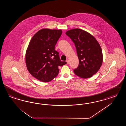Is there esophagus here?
<instances>
[{
	"mask_svg": "<svg viewBox=\"0 0 126 126\" xmlns=\"http://www.w3.org/2000/svg\"><path fill=\"white\" fill-rule=\"evenodd\" d=\"M66 62H67V64H69V61L68 60H67L66 61Z\"/></svg>",
	"mask_w": 126,
	"mask_h": 126,
	"instance_id": "obj_1",
	"label": "esophagus"
}]
</instances>
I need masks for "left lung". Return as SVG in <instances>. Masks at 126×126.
Masks as SVG:
<instances>
[{
	"instance_id": "left-lung-1",
	"label": "left lung",
	"mask_w": 126,
	"mask_h": 126,
	"mask_svg": "<svg viewBox=\"0 0 126 126\" xmlns=\"http://www.w3.org/2000/svg\"><path fill=\"white\" fill-rule=\"evenodd\" d=\"M65 34L74 42L79 60V65L74 73L83 79L92 77L98 71L103 61L99 43L92 35L79 29L70 30Z\"/></svg>"
}]
</instances>
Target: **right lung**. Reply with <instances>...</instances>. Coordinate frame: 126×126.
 <instances>
[{"instance_id": "obj_1", "label": "right lung", "mask_w": 126, "mask_h": 126, "mask_svg": "<svg viewBox=\"0 0 126 126\" xmlns=\"http://www.w3.org/2000/svg\"><path fill=\"white\" fill-rule=\"evenodd\" d=\"M61 30L43 29L34 34L28 47L25 62L27 69L38 80L47 82L57 76L61 61L55 46L61 37Z\"/></svg>"}]
</instances>
